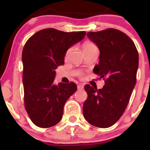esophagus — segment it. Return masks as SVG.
Returning a JSON list of instances; mask_svg holds the SVG:
<instances>
[{
	"instance_id": "34e87169",
	"label": "esophagus",
	"mask_w": 150,
	"mask_h": 150,
	"mask_svg": "<svg viewBox=\"0 0 150 150\" xmlns=\"http://www.w3.org/2000/svg\"><path fill=\"white\" fill-rule=\"evenodd\" d=\"M84 88V86L82 85V84H80V85H77V89L80 90V89H82Z\"/></svg>"
}]
</instances>
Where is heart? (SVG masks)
Returning a JSON list of instances; mask_svg holds the SVG:
<instances>
[{
  "instance_id": "obj_1",
  "label": "heart",
  "mask_w": 150,
  "mask_h": 150,
  "mask_svg": "<svg viewBox=\"0 0 150 150\" xmlns=\"http://www.w3.org/2000/svg\"><path fill=\"white\" fill-rule=\"evenodd\" d=\"M82 49L83 50H92V49H97V46L94 45V44H92V43L87 42V43H85V44H83V46H82ZM70 50L71 49H69L68 51H67L66 55H68V53H70Z\"/></svg>"
}]
</instances>
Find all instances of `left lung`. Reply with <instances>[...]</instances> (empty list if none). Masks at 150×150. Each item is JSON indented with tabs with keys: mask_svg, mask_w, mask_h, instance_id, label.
Returning <instances> with one entry per match:
<instances>
[{
	"mask_svg": "<svg viewBox=\"0 0 150 150\" xmlns=\"http://www.w3.org/2000/svg\"><path fill=\"white\" fill-rule=\"evenodd\" d=\"M100 51L99 64L94 73L104 80L102 89L85 86L87 99L83 115L91 125L111 127L118 121L128 106L136 83L139 56L135 44L128 36L115 29L87 34Z\"/></svg>",
	"mask_w": 150,
	"mask_h": 150,
	"instance_id": "left-lung-1",
	"label": "left lung"
}]
</instances>
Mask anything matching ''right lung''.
I'll use <instances>...</instances> for the list:
<instances>
[{
    "mask_svg": "<svg viewBox=\"0 0 150 150\" xmlns=\"http://www.w3.org/2000/svg\"><path fill=\"white\" fill-rule=\"evenodd\" d=\"M85 32L40 30L27 41L22 51L25 109L37 126L49 128L59 123L66 101L76 92L74 82L53 83L56 71L64 64L70 47L83 39Z\"/></svg>",
    "mask_w": 150,
    "mask_h": 150,
    "instance_id": "add662e5",
    "label": "right lung"
}]
</instances>
